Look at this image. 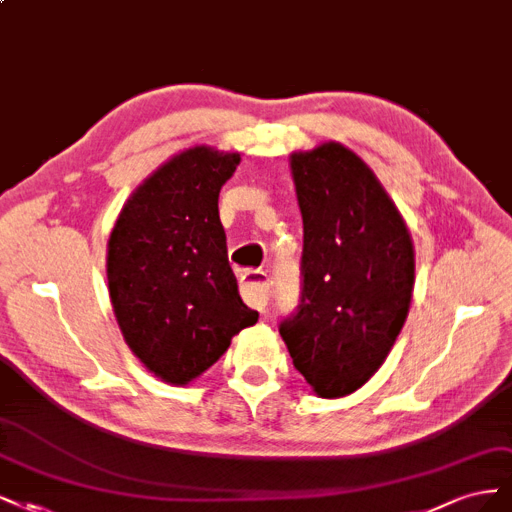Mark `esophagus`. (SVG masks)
Segmentation results:
<instances>
[{
  "mask_svg": "<svg viewBox=\"0 0 512 512\" xmlns=\"http://www.w3.org/2000/svg\"><path fill=\"white\" fill-rule=\"evenodd\" d=\"M240 293L244 302L257 308V310H266L268 300H270V276L263 270H246L240 276Z\"/></svg>",
  "mask_w": 512,
  "mask_h": 512,
  "instance_id": "34e87169",
  "label": "esophagus"
}]
</instances>
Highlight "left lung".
I'll list each match as a JSON object with an SVG mask.
<instances>
[{
    "instance_id": "obj_1",
    "label": "left lung",
    "mask_w": 512,
    "mask_h": 512,
    "mask_svg": "<svg viewBox=\"0 0 512 512\" xmlns=\"http://www.w3.org/2000/svg\"><path fill=\"white\" fill-rule=\"evenodd\" d=\"M304 221L300 304L280 321L293 366L321 398H342L383 366L406 321L415 251L402 214L353 151L291 155Z\"/></svg>"
}]
</instances>
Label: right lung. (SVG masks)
<instances>
[{"label":"right lung","mask_w":512,"mask_h":512,"mask_svg":"<svg viewBox=\"0 0 512 512\" xmlns=\"http://www.w3.org/2000/svg\"><path fill=\"white\" fill-rule=\"evenodd\" d=\"M238 153L193 146L129 197L108 240V289L123 338L155 376L187 385L257 323L227 259L219 191Z\"/></svg>","instance_id":"add662e5"}]
</instances>
